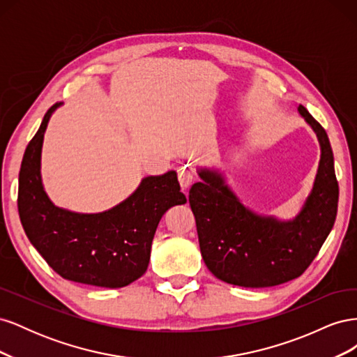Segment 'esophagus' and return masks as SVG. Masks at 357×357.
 Masks as SVG:
<instances>
[{
	"label": "esophagus",
	"mask_w": 357,
	"mask_h": 357,
	"mask_svg": "<svg viewBox=\"0 0 357 357\" xmlns=\"http://www.w3.org/2000/svg\"><path fill=\"white\" fill-rule=\"evenodd\" d=\"M177 174H178V183L181 186V190L186 192L192 186L193 178H195V177H193V172L188 167H185V168H180L177 171Z\"/></svg>",
	"instance_id": "34e87169"
}]
</instances>
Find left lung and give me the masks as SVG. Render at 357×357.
Listing matches in <instances>:
<instances>
[{
    "mask_svg": "<svg viewBox=\"0 0 357 357\" xmlns=\"http://www.w3.org/2000/svg\"><path fill=\"white\" fill-rule=\"evenodd\" d=\"M299 113L314 129L321 158L314 186L294 220L278 222L247 210L215 171L201 169L189 190L201 255L225 283L271 287L295 280L314 261L335 223L338 181L328 134L305 107Z\"/></svg>",
    "mask_w": 357,
    "mask_h": 357,
    "instance_id": "1",
    "label": "left lung"
}]
</instances>
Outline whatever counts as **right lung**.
Listing matches in <instances>:
<instances>
[{"instance_id":"1","label":"right lung","mask_w":357,"mask_h":357,"mask_svg":"<svg viewBox=\"0 0 357 357\" xmlns=\"http://www.w3.org/2000/svg\"><path fill=\"white\" fill-rule=\"evenodd\" d=\"M52 105L26 146L19 171L17 210L31 244L53 271L70 282L117 289L131 284L149 266L158 223L174 205L186 204L176 171L146 177L114 208L79 214L55 207L41 185L40 158Z\"/></svg>"}]
</instances>
